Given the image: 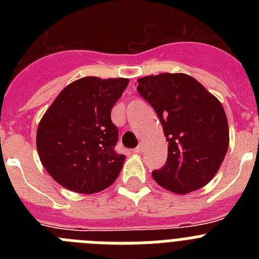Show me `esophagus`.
<instances>
[{
	"label": "esophagus",
	"instance_id": "esophagus-1",
	"mask_svg": "<svg viewBox=\"0 0 259 259\" xmlns=\"http://www.w3.org/2000/svg\"><path fill=\"white\" fill-rule=\"evenodd\" d=\"M143 149H144L143 145H141V144H140V145L137 146V148H135V149L132 150V152H134L135 154H141V152H143Z\"/></svg>",
	"mask_w": 259,
	"mask_h": 259
}]
</instances>
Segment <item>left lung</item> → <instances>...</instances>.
Here are the masks:
<instances>
[{
	"label": "left lung",
	"mask_w": 259,
	"mask_h": 259,
	"mask_svg": "<svg viewBox=\"0 0 259 259\" xmlns=\"http://www.w3.org/2000/svg\"><path fill=\"white\" fill-rule=\"evenodd\" d=\"M137 83V91L155 110L168 141L166 164L153 171V179L178 194L205 187L218 172L230 145L221 101L187 74L149 75Z\"/></svg>",
	"instance_id": "left-lung-1"
}]
</instances>
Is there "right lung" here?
<instances>
[{
	"mask_svg": "<svg viewBox=\"0 0 259 259\" xmlns=\"http://www.w3.org/2000/svg\"><path fill=\"white\" fill-rule=\"evenodd\" d=\"M128 83L125 77H81L62 89L42 115L36 134L38 157L63 188L97 193L119 176L125 157L115 150L111 109Z\"/></svg>",
	"mask_w": 259,
	"mask_h": 259,
	"instance_id": "right-lung-1",
	"label": "right lung"
}]
</instances>
